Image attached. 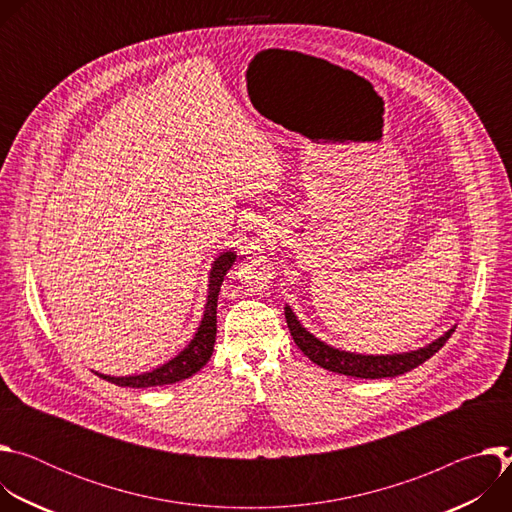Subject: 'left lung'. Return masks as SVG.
<instances>
[{
    "instance_id": "left-lung-1",
    "label": "left lung",
    "mask_w": 512,
    "mask_h": 512,
    "mask_svg": "<svg viewBox=\"0 0 512 512\" xmlns=\"http://www.w3.org/2000/svg\"><path fill=\"white\" fill-rule=\"evenodd\" d=\"M287 328L291 332V338L298 344V348L312 360L318 367L346 375V377H356V379H385V377H399L409 373L411 369L419 367L427 358H431L437 350H440L456 326H452L448 332H444L440 338L431 340L425 346H419L415 350L407 352H393V354H362V352H352V350H342L336 346L326 344L318 336H314L294 314L287 304L283 308Z\"/></svg>"
}]
</instances>
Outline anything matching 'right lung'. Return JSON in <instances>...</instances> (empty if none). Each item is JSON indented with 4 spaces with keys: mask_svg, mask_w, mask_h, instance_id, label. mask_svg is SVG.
<instances>
[{
    "mask_svg": "<svg viewBox=\"0 0 512 512\" xmlns=\"http://www.w3.org/2000/svg\"><path fill=\"white\" fill-rule=\"evenodd\" d=\"M237 259L235 249H225L218 253L210 265L208 271V291H206V304L202 312V320L192 336V340L162 367L141 373V375H129V377H111L97 373V377L119 385V387H131V389H145V387H164L174 385L178 381H184L192 375H196L204 364L210 360L216 340V302H218V291H221L223 279L227 271L233 267Z\"/></svg>",
    "mask_w": 512,
    "mask_h": 512,
    "instance_id": "obj_1",
    "label": "right lung"
}]
</instances>
